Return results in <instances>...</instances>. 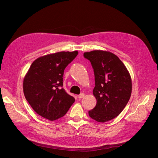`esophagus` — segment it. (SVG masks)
Returning a JSON list of instances; mask_svg holds the SVG:
<instances>
[{
    "instance_id": "esophagus-1",
    "label": "esophagus",
    "mask_w": 158,
    "mask_h": 158,
    "mask_svg": "<svg viewBox=\"0 0 158 158\" xmlns=\"http://www.w3.org/2000/svg\"><path fill=\"white\" fill-rule=\"evenodd\" d=\"M84 97H85V93H81L80 94H79V95H78V98H82Z\"/></svg>"
}]
</instances>
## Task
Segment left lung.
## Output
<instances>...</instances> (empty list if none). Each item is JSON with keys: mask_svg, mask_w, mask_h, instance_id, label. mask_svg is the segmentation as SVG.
<instances>
[{"mask_svg": "<svg viewBox=\"0 0 158 158\" xmlns=\"http://www.w3.org/2000/svg\"><path fill=\"white\" fill-rule=\"evenodd\" d=\"M90 61L94 74L93 93L97 99L96 106L88 112L89 117L104 123L123 111L131 94L130 73L119 58L110 52L94 50L84 53Z\"/></svg>", "mask_w": 158, "mask_h": 158, "instance_id": "8db88e82", "label": "left lung"}]
</instances>
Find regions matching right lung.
<instances>
[{"mask_svg":"<svg viewBox=\"0 0 158 158\" xmlns=\"http://www.w3.org/2000/svg\"><path fill=\"white\" fill-rule=\"evenodd\" d=\"M78 51H61L36 59L23 80L25 97L34 110L50 121L64 116L75 98L63 88L66 67Z\"/></svg>","mask_w":158,"mask_h":158,"instance_id":"add662e5","label":"right lung"}]
</instances>
